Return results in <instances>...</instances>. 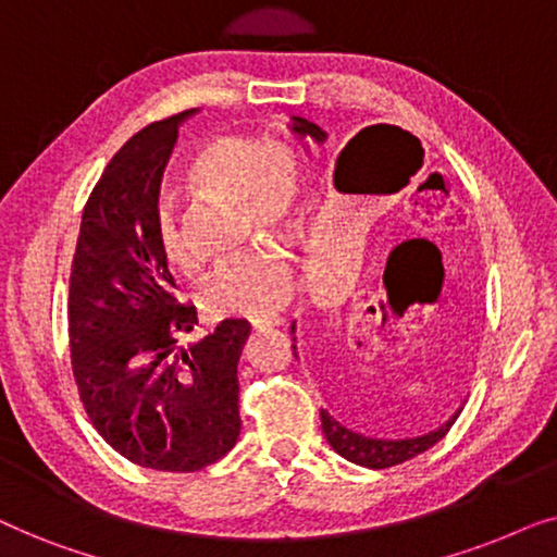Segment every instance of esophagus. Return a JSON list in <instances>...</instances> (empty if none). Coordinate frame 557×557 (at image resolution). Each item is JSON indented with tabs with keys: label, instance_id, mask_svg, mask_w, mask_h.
Here are the masks:
<instances>
[{
	"label": "esophagus",
	"instance_id": "34e87169",
	"mask_svg": "<svg viewBox=\"0 0 557 557\" xmlns=\"http://www.w3.org/2000/svg\"><path fill=\"white\" fill-rule=\"evenodd\" d=\"M281 322H284V319H278V317L253 319V322H250V330H269V326H278Z\"/></svg>",
	"mask_w": 557,
	"mask_h": 557
}]
</instances>
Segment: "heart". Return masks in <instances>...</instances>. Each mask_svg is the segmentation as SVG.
<instances>
[{
    "label": "heart",
    "instance_id": "b5f03b06",
    "mask_svg": "<svg viewBox=\"0 0 557 557\" xmlns=\"http://www.w3.org/2000/svg\"><path fill=\"white\" fill-rule=\"evenodd\" d=\"M187 180L212 200L235 202L256 231L292 235L304 210V159L286 141L253 136H220L197 151L187 166ZM159 256L174 271L195 265L180 233V220L170 208L154 212ZM292 294V265L278 250L250 248L218 263L197 286L200 307L210 317L269 319Z\"/></svg>",
    "mask_w": 557,
    "mask_h": 557
}]
</instances>
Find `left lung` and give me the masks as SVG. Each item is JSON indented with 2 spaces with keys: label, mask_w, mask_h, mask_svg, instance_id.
<instances>
[{
  "label": "left lung",
  "mask_w": 557,
  "mask_h": 557,
  "mask_svg": "<svg viewBox=\"0 0 557 557\" xmlns=\"http://www.w3.org/2000/svg\"><path fill=\"white\" fill-rule=\"evenodd\" d=\"M294 132L299 134L301 139H314L319 144L326 139L322 128L301 116H294ZM456 418H459V413L448 418V421L444 425H438L436 431L425 433V436L385 441V438H370V436H362V433L349 431L342 423L334 421L326 410H322V429H324L326 441H330V446L339 456H345L347 461L360 463V467H368V469H387V467H395V463L413 459L418 454L429 451L433 444H438V441L446 436Z\"/></svg>",
  "instance_id": "8db88e82"
}]
</instances>
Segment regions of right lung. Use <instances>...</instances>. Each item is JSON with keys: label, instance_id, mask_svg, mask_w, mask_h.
Instances as JSON below:
<instances>
[{"label": "right lung", "instance_id": "1", "mask_svg": "<svg viewBox=\"0 0 557 557\" xmlns=\"http://www.w3.org/2000/svg\"><path fill=\"white\" fill-rule=\"evenodd\" d=\"M195 109L134 134L83 208L67 296V337L81 403L124 459L157 471H200L240 433L238 360L250 326L223 319L180 347L197 311L174 296L154 212L177 126Z\"/></svg>", "mask_w": 557, "mask_h": 557}]
</instances>
